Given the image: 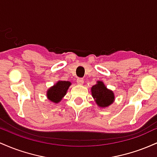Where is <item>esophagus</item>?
Wrapping results in <instances>:
<instances>
[{
  "mask_svg": "<svg viewBox=\"0 0 157 157\" xmlns=\"http://www.w3.org/2000/svg\"><path fill=\"white\" fill-rule=\"evenodd\" d=\"M77 83H78V84H80V85L83 84V82H84L83 78H77Z\"/></svg>",
  "mask_w": 157,
  "mask_h": 157,
  "instance_id": "34e87169",
  "label": "esophagus"
}]
</instances>
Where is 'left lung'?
Returning <instances> with one entry per match:
<instances>
[{"label":"left lung","mask_w":157,"mask_h":157,"mask_svg":"<svg viewBox=\"0 0 157 157\" xmlns=\"http://www.w3.org/2000/svg\"><path fill=\"white\" fill-rule=\"evenodd\" d=\"M91 94L100 107H108L114 100L113 93L106 89L102 82H97V84L91 88Z\"/></svg>","instance_id":"1"}]
</instances>
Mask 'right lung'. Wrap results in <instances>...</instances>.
<instances>
[{"instance_id": "1", "label": "right lung", "mask_w": 157, "mask_h": 157, "mask_svg": "<svg viewBox=\"0 0 157 157\" xmlns=\"http://www.w3.org/2000/svg\"><path fill=\"white\" fill-rule=\"evenodd\" d=\"M71 82L68 81H59L56 85L48 89L47 91V97L48 100L52 102L57 103L62 100L63 97L66 94Z\"/></svg>"}]
</instances>
